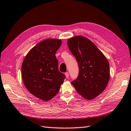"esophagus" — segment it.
I'll return each instance as SVG.
<instances>
[{"label": "esophagus", "instance_id": "34e87169", "mask_svg": "<svg viewBox=\"0 0 131 131\" xmlns=\"http://www.w3.org/2000/svg\"><path fill=\"white\" fill-rule=\"evenodd\" d=\"M65 75H66V78H68V77H69V73L68 72L65 73Z\"/></svg>", "mask_w": 131, "mask_h": 131}]
</instances>
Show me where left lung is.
I'll return each instance as SVG.
<instances>
[{
  "label": "left lung",
  "instance_id": "8db88e82",
  "mask_svg": "<svg viewBox=\"0 0 131 131\" xmlns=\"http://www.w3.org/2000/svg\"><path fill=\"white\" fill-rule=\"evenodd\" d=\"M67 44L78 63L79 73L72 84L79 94L90 100L99 96L108 85L109 64L93 42L83 36L68 39Z\"/></svg>",
  "mask_w": 131,
  "mask_h": 131
}]
</instances>
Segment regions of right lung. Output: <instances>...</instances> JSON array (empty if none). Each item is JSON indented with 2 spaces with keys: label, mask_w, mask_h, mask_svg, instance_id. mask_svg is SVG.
I'll return each mask as SVG.
<instances>
[{
  "label": "right lung",
  "mask_w": 131,
  "mask_h": 131,
  "mask_svg": "<svg viewBox=\"0 0 131 131\" xmlns=\"http://www.w3.org/2000/svg\"><path fill=\"white\" fill-rule=\"evenodd\" d=\"M60 39H48L31 49L23 61L21 74L26 89L35 97L47 101L58 92L66 75L58 70L55 56Z\"/></svg>",
  "instance_id": "1"
}]
</instances>
